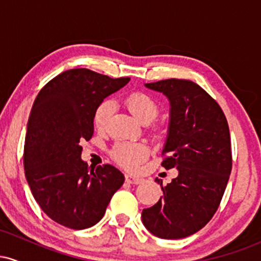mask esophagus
Masks as SVG:
<instances>
[{"label": "esophagus", "mask_w": 261, "mask_h": 261, "mask_svg": "<svg viewBox=\"0 0 261 261\" xmlns=\"http://www.w3.org/2000/svg\"><path fill=\"white\" fill-rule=\"evenodd\" d=\"M142 180H143V179L140 178V176H136V175H133V174H127L126 175V181L130 182V184H140V182Z\"/></svg>", "instance_id": "esophagus-1"}]
</instances>
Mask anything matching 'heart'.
I'll return each instance as SVG.
<instances>
[{"label":"heart","mask_w":261,"mask_h":261,"mask_svg":"<svg viewBox=\"0 0 261 261\" xmlns=\"http://www.w3.org/2000/svg\"><path fill=\"white\" fill-rule=\"evenodd\" d=\"M125 106L135 118L141 122L148 124L158 115V106L146 93L134 92L124 99ZM114 106L110 100L101 101L93 114V122L98 131L106 128L108 120L112 116ZM148 147L142 142H119L112 149V157L116 163L126 168H135L146 160L148 155Z\"/></svg>","instance_id":"1"}]
</instances>
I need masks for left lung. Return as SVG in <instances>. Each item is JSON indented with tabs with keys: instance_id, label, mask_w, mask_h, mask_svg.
<instances>
[{
	"instance_id": "1",
	"label": "left lung",
	"mask_w": 261,
	"mask_h": 261,
	"mask_svg": "<svg viewBox=\"0 0 261 261\" xmlns=\"http://www.w3.org/2000/svg\"><path fill=\"white\" fill-rule=\"evenodd\" d=\"M170 103V119L162 166L178 176L161 184L163 196L142 211V222L162 239H180L200 230L220 206L232 170L229 127L217 101L188 80L146 83Z\"/></svg>"
}]
</instances>
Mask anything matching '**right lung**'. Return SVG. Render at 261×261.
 <instances>
[{"instance_id":"right-lung-1","label":"right lung","mask_w":261,"mask_h":261,"mask_svg":"<svg viewBox=\"0 0 261 261\" xmlns=\"http://www.w3.org/2000/svg\"><path fill=\"white\" fill-rule=\"evenodd\" d=\"M128 81L73 68L49 81L33 104L24 143L25 178L41 210L67 228L99 222L124 184L122 173L110 164L88 168L80 142L93 136L97 107Z\"/></svg>"}]
</instances>
